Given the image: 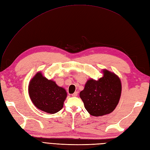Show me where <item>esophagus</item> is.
I'll list each match as a JSON object with an SVG mask.
<instances>
[{
    "instance_id": "1",
    "label": "esophagus",
    "mask_w": 150,
    "mask_h": 150,
    "mask_svg": "<svg viewBox=\"0 0 150 150\" xmlns=\"http://www.w3.org/2000/svg\"><path fill=\"white\" fill-rule=\"evenodd\" d=\"M78 95V92L76 91V92H75V93H74V94H72V96H74V97H75V96H76Z\"/></svg>"
}]
</instances>
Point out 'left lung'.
<instances>
[{"label": "left lung", "mask_w": 150, "mask_h": 150, "mask_svg": "<svg viewBox=\"0 0 150 150\" xmlns=\"http://www.w3.org/2000/svg\"><path fill=\"white\" fill-rule=\"evenodd\" d=\"M104 75L98 80L90 79L80 93L85 108L93 116L99 117L112 113L120 98V80L113 73L103 70Z\"/></svg>", "instance_id": "1"}]
</instances>
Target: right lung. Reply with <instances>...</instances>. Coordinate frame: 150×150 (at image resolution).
Returning <instances> with one entry per match:
<instances>
[{
	"label": "right lung",
	"mask_w": 150,
	"mask_h": 150,
	"mask_svg": "<svg viewBox=\"0 0 150 150\" xmlns=\"http://www.w3.org/2000/svg\"><path fill=\"white\" fill-rule=\"evenodd\" d=\"M28 93L37 108L48 113H56L62 109L67 96L63 88L48 80L38 72L30 82Z\"/></svg>",
	"instance_id": "obj_1"
}]
</instances>
